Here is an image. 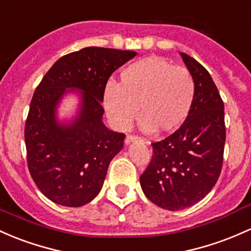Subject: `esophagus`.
I'll list each match as a JSON object with an SVG mask.
<instances>
[{
  "instance_id": "34e87169",
  "label": "esophagus",
  "mask_w": 251,
  "mask_h": 251,
  "mask_svg": "<svg viewBox=\"0 0 251 251\" xmlns=\"http://www.w3.org/2000/svg\"><path fill=\"white\" fill-rule=\"evenodd\" d=\"M139 138L137 136H133V134H127L125 138V143L126 144H130L132 142H136V140H138Z\"/></svg>"
}]
</instances>
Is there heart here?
I'll return each instance as SVG.
<instances>
[{"mask_svg": "<svg viewBox=\"0 0 251 251\" xmlns=\"http://www.w3.org/2000/svg\"><path fill=\"white\" fill-rule=\"evenodd\" d=\"M194 96L191 73L155 56L124 69L119 84L109 83L104 89L103 104L107 117L118 130H127L139 109L143 131L172 133L187 120Z\"/></svg>", "mask_w": 251, "mask_h": 251, "instance_id": "obj_1", "label": "heart"}]
</instances>
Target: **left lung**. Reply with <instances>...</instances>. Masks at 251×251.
<instances>
[{
  "label": "left lung",
  "mask_w": 251,
  "mask_h": 251,
  "mask_svg": "<svg viewBox=\"0 0 251 251\" xmlns=\"http://www.w3.org/2000/svg\"><path fill=\"white\" fill-rule=\"evenodd\" d=\"M195 85L192 111L183 125L152 143V158L140 176L145 197L158 207L178 211L202 200L222 172L226 132L224 102L208 71L181 52Z\"/></svg>",
  "instance_id": "obj_1"
}]
</instances>
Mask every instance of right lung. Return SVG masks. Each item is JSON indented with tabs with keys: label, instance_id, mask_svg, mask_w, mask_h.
Returning <instances> with one entry per match:
<instances>
[{
	"label": "right lung",
	"instance_id": "add662e5",
	"mask_svg": "<svg viewBox=\"0 0 251 251\" xmlns=\"http://www.w3.org/2000/svg\"><path fill=\"white\" fill-rule=\"evenodd\" d=\"M136 54L82 49L57 60L35 89L25 125L27 164L33 181L51 201L79 207L100 193L109 163L125 139L102 123L104 88L112 74ZM73 89L79 90L81 98L77 117L59 123L56 106Z\"/></svg>",
	"mask_w": 251,
	"mask_h": 251
}]
</instances>
